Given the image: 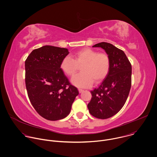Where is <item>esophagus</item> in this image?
I'll return each mask as SVG.
<instances>
[{
  "mask_svg": "<svg viewBox=\"0 0 157 157\" xmlns=\"http://www.w3.org/2000/svg\"><path fill=\"white\" fill-rule=\"evenodd\" d=\"M78 91H79V94H81V93H82L83 91H84V90H82V89H78Z\"/></svg>",
  "mask_w": 157,
  "mask_h": 157,
  "instance_id": "1",
  "label": "esophagus"
}]
</instances>
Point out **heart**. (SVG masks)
Returning <instances> with one entry per match:
<instances>
[{"mask_svg":"<svg viewBox=\"0 0 157 157\" xmlns=\"http://www.w3.org/2000/svg\"><path fill=\"white\" fill-rule=\"evenodd\" d=\"M67 56L61 63V69L68 76H72L77 71L78 65H82V73L74 76L71 83L79 88H88L94 82L102 81L108 75L110 61L105 53H98L91 48H84L76 52L73 56Z\"/></svg>","mask_w":157,"mask_h":157,"instance_id":"1","label":"heart"}]
</instances>
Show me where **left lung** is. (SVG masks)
<instances>
[{"label":"left lung","mask_w":157,"mask_h":157,"mask_svg":"<svg viewBox=\"0 0 157 157\" xmlns=\"http://www.w3.org/2000/svg\"><path fill=\"white\" fill-rule=\"evenodd\" d=\"M93 47L104 50L110 61L108 75L99 86L91 91L87 107L92 115L107 119L117 114L124 106L131 87L132 66L124 52L107 42Z\"/></svg>","instance_id":"left-lung-1"}]
</instances>
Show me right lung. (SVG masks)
Here are the masks:
<instances>
[{
    "instance_id": "add662e5",
    "label": "right lung",
    "mask_w": 157,
    "mask_h": 157,
    "mask_svg": "<svg viewBox=\"0 0 157 157\" xmlns=\"http://www.w3.org/2000/svg\"><path fill=\"white\" fill-rule=\"evenodd\" d=\"M68 53L67 48L45 45L33 50L25 63L29 98L36 112L48 120L68 116L79 94L61 69Z\"/></svg>"
}]
</instances>
